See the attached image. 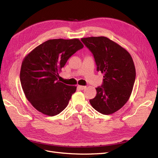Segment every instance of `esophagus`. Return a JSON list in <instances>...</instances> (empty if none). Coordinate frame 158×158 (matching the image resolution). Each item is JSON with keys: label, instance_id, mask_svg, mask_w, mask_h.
<instances>
[{"label": "esophagus", "instance_id": "1", "mask_svg": "<svg viewBox=\"0 0 158 158\" xmlns=\"http://www.w3.org/2000/svg\"><path fill=\"white\" fill-rule=\"evenodd\" d=\"M78 88L82 90V89H84L85 88H86V86H84V85H78Z\"/></svg>", "mask_w": 158, "mask_h": 158}]
</instances>
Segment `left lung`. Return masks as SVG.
I'll return each instance as SVG.
<instances>
[{"mask_svg": "<svg viewBox=\"0 0 158 158\" xmlns=\"http://www.w3.org/2000/svg\"><path fill=\"white\" fill-rule=\"evenodd\" d=\"M81 41L94 55L97 70L104 74L97 94L89 99L92 106L103 114H110L124 106L131 96L136 70L130 53L106 37H89Z\"/></svg>", "mask_w": 158, "mask_h": 158, "instance_id": "1", "label": "left lung"}]
</instances>
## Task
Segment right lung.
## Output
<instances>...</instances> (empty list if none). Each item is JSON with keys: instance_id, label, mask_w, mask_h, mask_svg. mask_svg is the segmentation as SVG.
Wrapping results in <instances>:
<instances>
[{"instance_id": "obj_1", "label": "right lung", "mask_w": 158, "mask_h": 158, "mask_svg": "<svg viewBox=\"0 0 158 158\" xmlns=\"http://www.w3.org/2000/svg\"><path fill=\"white\" fill-rule=\"evenodd\" d=\"M83 47L78 39L50 40L26 56L20 82L26 98L38 111L54 116L68 106L76 87L60 82L59 73L70 57Z\"/></svg>"}]
</instances>
